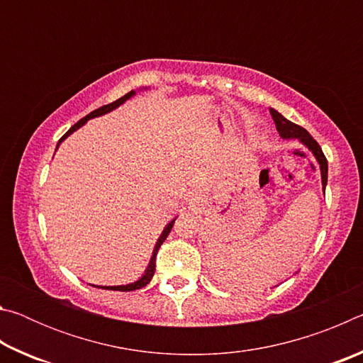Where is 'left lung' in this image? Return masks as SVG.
<instances>
[{"instance_id": "1", "label": "left lung", "mask_w": 363, "mask_h": 363, "mask_svg": "<svg viewBox=\"0 0 363 363\" xmlns=\"http://www.w3.org/2000/svg\"><path fill=\"white\" fill-rule=\"evenodd\" d=\"M270 115H272V118L275 121V126H277V131H279L281 139H298L301 144H304L307 149H309L312 153H314L315 160L318 162V164H320L322 187L325 190V187H327V179H328V162H327V158H325V155H323L320 145L317 144V140L312 138L311 134L307 133L303 126L294 125L293 121L286 120L284 115L277 112V110L270 108Z\"/></svg>"}]
</instances>
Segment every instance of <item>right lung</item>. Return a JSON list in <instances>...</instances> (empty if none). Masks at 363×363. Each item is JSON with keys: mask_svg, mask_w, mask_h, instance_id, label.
I'll use <instances>...</instances> for the list:
<instances>
[{"mask_svg": "<svg viewBox=\"0 0 363 363\" xmlns=\"http://www.w3.org/2000/svg\"><path fill=\"white\" fill-rule=\"evenodd\" d=\"M134 94H136V91H131V93H128V94H125L123 97H120L118 101H115V102H112V104H108V106H104V107L96 108L94 112H91L89 115H86L84 118H82V120H79L78 123H75V125H73V126L70 128V130L67 131V133L64 134V136L59 139L57 147L60 145V143H62L64 139L69 138L73 131H77L78 128H82L86 121L91 120V118H96V116H101V115H104V113L112 112L113 108L120 107L123 102L130 99V97H133ZM174 220H176V218H174L173 220H169V223L167 224V227H164V229H163L162 235H160V238H158L157 243H155V248H153V253H152V257H150V262H149V266H147L145 272L143 274V277H140V279H139V280H136V281H133V284H128V285H116V286H96V285H93V286H96V288H104V290H113V291H134V290H139V288H143V286H145V285H149V284H150V280H152V277H153V274H155V259H157V253H158L160 247H162V243H163L164 240H167V237L169 235L171 229H173Z\"/></svg>", "mask_w": 363, "mask_h": 363, "instance_id": "add662e5", "label": "right lung"}]
</instances>
